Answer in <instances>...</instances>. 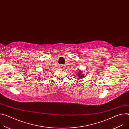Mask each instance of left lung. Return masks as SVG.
Here are the masks:
<instances>
[{
	"label": "left lung",
	"instance_id": "obj_1",
	"mask_svg": "<svg viewBox=\"0 0 129 129\" xmlns=\"http://www.w3.org/2000/svg\"><path fill=\"white\" fill-rule=\"evenodd\" d=\"M82 71H81V70L78 71V73H77V76H78V78H79V79H81L83 78H84L85 77V76H86V73H84V72H82Z\"/></svg>",
	"mask_w": 129,
	"mask_h": 129
}]
</instances>
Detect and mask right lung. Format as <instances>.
I'll return each mask as SVG.
<instances>
[{
	"mask_svg": "<svg viewBox=\"0 0 129 129\" xmlns=\"http://www.w3.org/2000/svg\"><path fill=\"white\" fill-rule=\"evenodd\" d=\"M44 70V71L45 72V70Z\"/></svg>",
	"mask_w": 129,
	"mask_h": 129,
	"instance_id": "add662e5",
	"label": "right lung"
}]
</instances>
